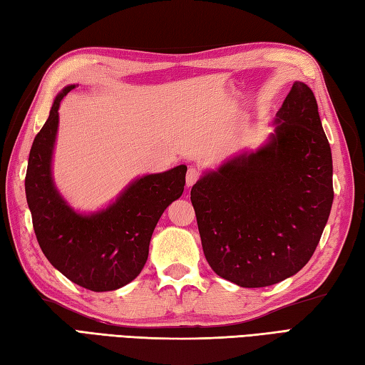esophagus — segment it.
Masks as SVG:
<instances>
[{
	"label": "esophagus",
	"mask_w": 365,
	"mask_h": 365,
	"mask_svg": "<svg viewBox=\"0 0 365 365\" xmlns=\"http://www.w3.org/2000/svg\"><path fill=\"white\" fill-rule=\"evenodd\" d=\"M200 176H202V172H200V170L195 167H190L187 170V175H185V184H187V187L195 184L200 180Z\"/></svg>",
	"instance_id": "esophagus-1"
}]
</instances>
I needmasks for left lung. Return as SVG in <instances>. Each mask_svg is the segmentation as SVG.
<instances>
[{"label": "left lung", "instance_id": "left-lung-1", "mask_svg": "<svg viewBox=\"0 0 365 365\" xmlns=\"http://www.w3.org/2000/svg\"><path fill=\"white\" fill-rule=\"evenodd\" d=\"M262 150L230 160L190 190L207 263L244 288L293 276L328 222L332 155L312 89L294 81Z\"/></svg>", "mask_w": 365, "mask_h": 365}]
</instances>
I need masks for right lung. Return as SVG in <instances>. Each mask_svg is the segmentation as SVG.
Listing matches in <instances>:
<instances>
[{"instance_id":"add662e5","label":"right lung","mask_w":365,"mask_h":365,"mask_svg":"<svg viewBox=\"0 0 365 365\" xmlns=\"http://www.w3.org/2000/svg\"><path fill=\"white\" fill-rule=\"evenodd\" d=\"M63 89L29 151L26 202L43 255L73 284L91 292H111L143 269L155 225L167 206L182 195L187 167L148 175L132 182L106 211L81 215L66 205L51 181L50 162Z\"/></svg>"}]
</instances>
